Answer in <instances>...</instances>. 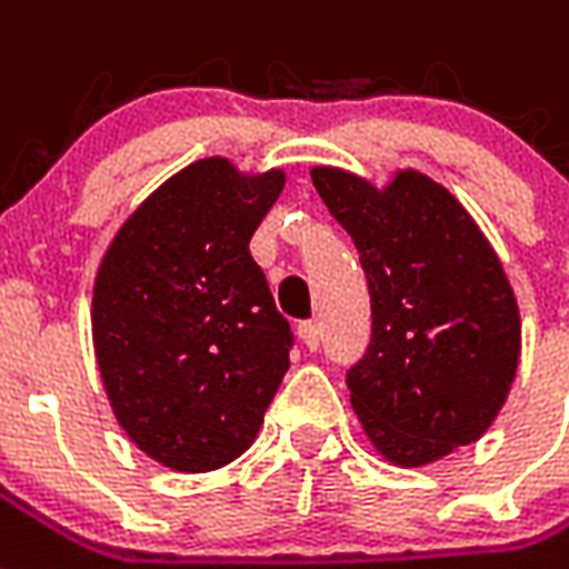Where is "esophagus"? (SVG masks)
<instances>
[{
    "mask_svg": "<svg viewBox=\"0 0 569 569\" xmlns=\"http://www.w3.org/2000/svg\"><path fill=\"white\" fill-rule=\"evenodd\" d=\"M297 335H299V341H302L308 350H317V347H320V326H317L315 320H306V323H299Z\"/></svg>",
    "mask_w": 569,
    "mask_h": 569,
    "instance_id": "esophagus-1",
    "label": "esophagus"
}]
</instances>
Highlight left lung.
I'll return each instance as SVG.
<instances>
[{
	"instance_id": "1",
	"label": "left lung",
	"mask_w": 569,
	"mask_h": 569,
	"mask_svg": "<svg viewBox=\"0 0 569 569\" xmlns=\"http://www.w3.org/2000/svg\"><path fill=\"white\" fill-rule=\"evenodd\" d=\"M317 196L353 237L371 293V345L347 371L362 430L395 466L478 442L519 365V306L469 210L416 169L377 189L332 166Z\"/></svg>"
}]
</instances>
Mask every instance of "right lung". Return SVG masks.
<instances>
[{
	"mask_svg": "<svg viewBox=\"0 0 569 569\" xmlns=\"http://www.w3.org/2000/svg\"><path fill=\"white\" fill-rule=\"evenodd\" d=\"M284 171L207 157L118 228L94 279L91 335L118 425L174 472H210L254 442L293 335L249 252Z\"/></svg>",
	"mask_w": 569,
	"mask_h": 569,
	"instance_id": "1",
	"label": "right lung"
}]
</instances>
